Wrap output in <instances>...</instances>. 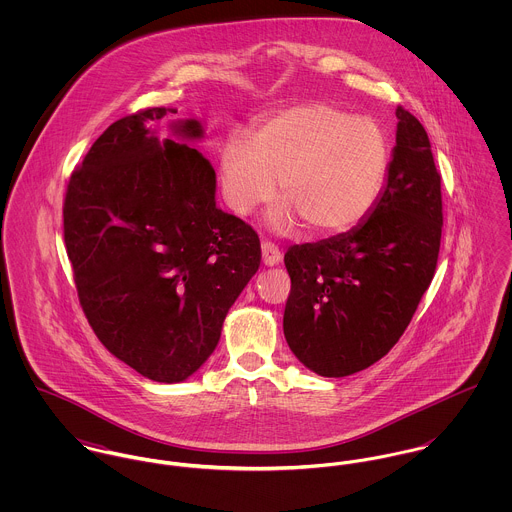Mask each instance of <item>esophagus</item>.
I'll use <instances>...</instances> for the list:
<instances>
[{"label":"esophagus","instance_id":"esophagus-1","mask_svg":"<svg viewBox=\"0 0 512 512\" xmlns=\"http://www.w3.org/2000/svg\"><path fill=\"white\" fill-rule=\"evenodd\" d=\"M262 262L266 266H276L282 262V250L274 244V242H268L264 240L262 242Z\"/></svg>","mask_w":512,"mask_h":512}]
</instances>
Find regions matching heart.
I'll list each match as a JSON object with an SVG mask.
<instances>
[{"instance_id": "heart-1", "label": "heart", "mask_w": 512, "mask_h": 512, "mask_svg": "<svg viewBox=\"0 0 512 512\" xmlns=\"http://www.w3.org/2000/svg\"><path fill=\"white\" fill-rule=\"evenodd\" d=\"M390 167V142L372 118L329 102H303L266 118L252 134L226 138L220 189L236 215H248L276 195L286 199L274 226L299 220L319 236L343 234L370 215Z\"/></svg>"}]
</instances>
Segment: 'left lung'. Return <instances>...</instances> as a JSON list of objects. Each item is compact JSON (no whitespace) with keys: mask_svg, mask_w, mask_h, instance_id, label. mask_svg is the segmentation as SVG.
Returning <instances> with one entry per match:
<instances>
[{"mask_svg":"<svg viewBox=\"0 0 512 512\" xmlns=\"http://www.w3.org/2000/svg\"><path fill=\"white\" fill-rule=\"evenodd\" d=\"M388 183L353 230L284 256V335L309 370L339 378L380 361L410 325L438 266L441 175L420 120L396 108Z\"/></svg>","mask_w":512,"mask_h":512,"instance_id":"1","label":"left lung"}]
</instances>
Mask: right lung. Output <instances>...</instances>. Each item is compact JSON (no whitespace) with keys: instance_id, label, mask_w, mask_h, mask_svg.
<instances>
[{"instance_id":"right-lung-1","label":"right lung","mask_w":512,"mask_h":512,"mask_svg":"<svg viewBox=\"0 0 512 512\" xmlns=\"http://www.w3.org/2000/svg\"><path fill=\"white\" fill-rule=\"evenodd\" d=\"M167 112L138 110L92 144L67 185L63 232L100 343L149 380L181 382L215 351L262 250L250 224L217 209L211 163L155 136ZM175 134L203 130L187 120Z\"/></svg>"}]
</instances>
